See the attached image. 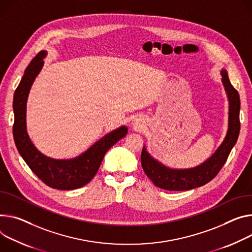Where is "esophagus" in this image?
Segmentation results:
<instances>
[{
  "label": "esophagus",
  "instance_id": "34e87169",
  "mask_svg": "<svg viewBox=\"0 0 252 252\" xmlns=\"http://www.w3.org/2000/svg\"><path fill=\"white\" fill-rule=\"evenodd\" d=\"M138 126V125H135V124H134V126Z\"/></svg>",
  "mask_w": 252,
  "mask_h": 252
}]
</instances>
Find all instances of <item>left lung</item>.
Returning <instances> with one entry per match:
<instances>
[{
    "label": "left lung",
    "instance_id": "8db88e82",
    "mask_svg": "<svg viewBox=\"0 0 252 252\" xmlns=\"http://www.w3.org/2000/svg\"><path fill=\"white\" fill-rule=\"evenodd\" d=\"M222 83L229 101L228 128L225 138L218 149L202 164L189 169H173L165 166L152 157L144 146L142 167L155 186L169 191H185L201 187L210 182L224 166L232 148L235 146L240 131V98L238 91L232 86L226 69H221Z\"/></svg>",
    "mask_w": 252,
    "mask_h": 252
}]
</instances>
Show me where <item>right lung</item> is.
<instances>
[{"mask_svg":"<svg viewBox=\"0 0 252 252\" xmlns=\"http://www.w3.org/2000/svg\"><path fill=\"white\" fill-rule=\"evenodd\" d=\"M47 51L42 50L30 62L14 94L15 122L13 134L19 154L33 173L47 186L58 190H74L83 187L97 173L105 153L127 133L122 126L111 130L85 152L72 158H53L43 155L32 143L27 132L26 110L30 89L44 65Z\"/></svg>","mask_w":252,"mask_h":252,"instance_id":"1","label":"right lung"}]
</instances>
